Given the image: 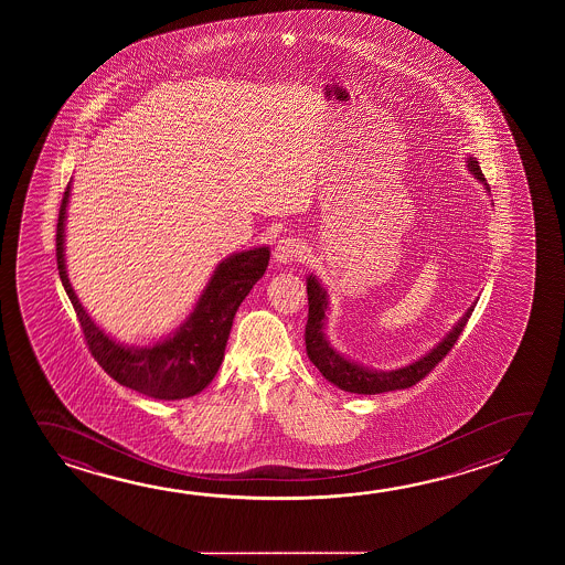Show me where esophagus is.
<instances>
[{
  "label": "esophagus",
  "instance_id": "obj_1",
  "mask_svg": "<svg viewBox=\"0 0 565 565\" xmlns=\"http://www.w3.org/2000/svg\"><path fill=\"white\" fill-rule=\"evenodd\" d=\"M274 258L279 264H289L294 259L303 258V246L301 242L294 238V236H284L281 241H278L276 248H274Z\"/></svg>",
  "mask_w": 565,
  "mask_h": 565
}]
</instances>
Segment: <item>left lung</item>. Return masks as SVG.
I'll list each match as a JSON object with an SVG mask.
<instances>
[{
  "label": "left lung",
  "mask_w": 565,
  "mask_h": 565,
  "mask_svg": "<svg viewBox=\"0 0 565 565\" xmlns=\"http://www.w3.org/2000/svg\"><path fill=\"white\" fill-rule=\"evenodd\" d=\"M467 167L472 175L487 186V191H490L477 158H467ZM307 299H309V315H307L306 324L307 356L324 379L334 384L337 388L351 392V394H382V392H392V390L409 388L419 380L426 379L427 374L444 361L445 354L454 349L455 342L459 339V334L462 333V329L475 309V303H472L444 341L434 347L419 361L412 362L396 371H372L359 362L349 361L344 354L331 347V342L324 333V323H327L324 311L329 306V297H327L324 287L315 276L307 278Z\"/></svg>",
  "instance_id": "8db88e82"
}]
</instances>
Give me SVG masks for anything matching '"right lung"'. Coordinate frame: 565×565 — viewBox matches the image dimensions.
<instances>
[{
    "mask_svg": "<svg viewBox=\"0 0 565 565\" xmlns=\"http://www.w3.org/2000/svg\"><path fill=\"white\" fill-rule=\"evenodd\" d=\"M71 183L66 185L56 223V266L66 296L75 307L84 339L96 362L126 388L149 398H191L213 382L221 369L234 315L244 297L268 268L269 248L238 252L223 259L199 297L193 313L175 333L153 347L116 342L84 311L66 276L65 221Z\"/></svg>",
    "mask_w": 565,
    "mask_h": 565,
    "instance_id": "1",
    "label": "right lung"
}]
</instances>
